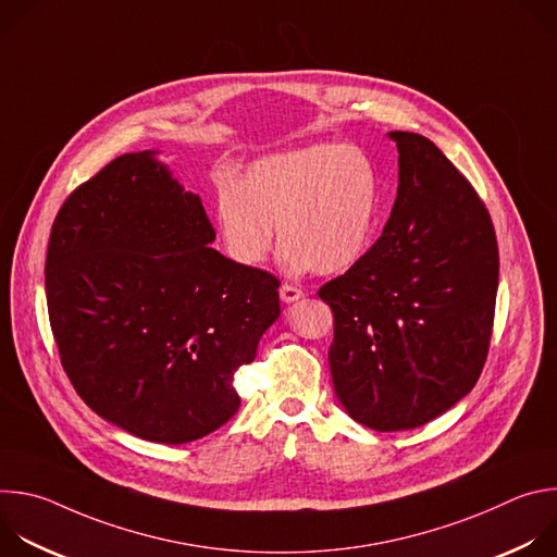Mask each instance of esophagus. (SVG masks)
Segmentation results:
<instances>
[{
    "instance_id": "1",
    "label": "esophagus",
    "mask_w": 557,
    "mask_h": 557,
    "mask_svg": "<svg viewBox=\"0 0 557 557\" xmlns=\"http://www.w3.org/2000/svg\"><path fill=\"white\" fill-rule=\"evenodd\" d=\"M301 297H304V290H301V288H297V286H293V284H282V286H280V299H282L284 304L297 301V299H301Z\"/></svg>"
}]
</instances>
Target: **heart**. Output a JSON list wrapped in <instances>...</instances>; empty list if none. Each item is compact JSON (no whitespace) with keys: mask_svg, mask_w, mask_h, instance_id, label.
<instances>
[{"mask_svg":"<svg viewBox=\"0 0 557 557\" xmlns=\"http://www.w3.org/2000/svg\"><path fill=\"white\" fill-rule=\"evenodd\" d=\"M379 200V172L363 149L317 143L260 158L240 183L222 178L215 222L237 264L262 267L277 224L288 271L335 275L368 253Z\"/></svg>","mask_w":557,"mask_h":557,"instance_id":"1","label":"heart"}]
</instances>
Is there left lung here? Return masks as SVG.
I'll return each mask as SVG.
<instances>
[{
  "mask_svg": "<svg viewBox=\"0 0 557 557\" xmlns=\"http://www.w3.org/2000/svg\"><path fill=\"white\" fill-rule=\"evenodd\" d=\"M399 149V189L372 249L320 288L333 308L337 399L361 425H425L471 392L487 359L498 293L492 218L447 156L414 132Z\"/></svg>",
  "mask_w": 557,
  "mask_h": 557,
  "instance_id": "8db88e82",
  "label": "left lung"
}]
</instances>
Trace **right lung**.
<instances>
[{
	"label": "right lung",
	"mask_w": 557,
	"mask_h": 557,
	"mask_svg": "<svg viewBox=\"0 0 557 557\" xmlns=\"http://www.w3.org/2000/svg\"><path fill=\"white\" fill-rule=\"evenodd\" d=\"M156 153H123L70 194L46 299L76 394L138 438L181 445L240 408L233 374L280 317V282L209 247L200 198Z\"/></svg>",
	"instance_id": "right-lung-1"
}]
</instances>
